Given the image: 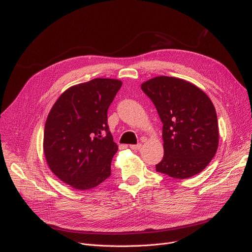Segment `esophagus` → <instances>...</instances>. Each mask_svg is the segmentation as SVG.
Listing matches in <instances>:
<instances>
[{
    "label": "esophagus",
    "mask_w": 252,
    "mask_h": 252,
    "mask_svg": "<svg viewBox=\"0 0 252 252\" xmlns=\"http://www.w3.org/2000/svg\"><path fill=\"white\" fill-rule=\"evenodd\" d=\"M141 147H142V144L141 143L140 144H136V145H129V148L131 150H135V151L139 150Z\"/></svg>",
    "instance_id": "esophagus-1"
}]
</instances>
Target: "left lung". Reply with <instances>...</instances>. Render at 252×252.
I'll return each mask as SVG.
<instances>
[{"label": "left lung", "mask_w": 252, "mask_h": 252, "mask_svg": "<svg viewBox=\"0 0 252 252\" xmlns=\"http://www.w3.org/2000/svg\"><path fill=\"white\" fill-rule=\"evenodd\" d=\"M154 103L163 124L164 155L156 171L176 179L191 178L213 159L219 146L215 106L192 83L156 76L141 85Z\"/></svg>", "instance_id": "1"}]
</instances>
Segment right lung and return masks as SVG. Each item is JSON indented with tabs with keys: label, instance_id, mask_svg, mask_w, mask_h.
<instances>
[{
	"label": "right lung",
	"instance_id": "add662e5",
	"mask_svg": "<svg viewBox=\"0 0 252 252\" xmlns=\"http://www.w3.org/2000/svg\"><path fill=\"white\" fill-rule=\"evenodd\" d=\"M123 83L94 78L68 88L51 108L44 130V154L52 173L76 190L97 187L111 175L118 146L107 111Z\"/></svg>",
	"mask_w": 252,
	"mask_h": 252
}]
</instances>
